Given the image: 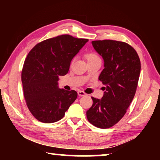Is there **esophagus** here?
<instances>
[{"mask_svg": "<svg viewBox=\"0 0 160 160\" xmlns=\"http://www.w3.org/2000/svg\"><path fill=\"white\" fill-rule=\"evenodd\" d=\"M78 94L79 96H80V97H82V96H85L86 95V93H85L83 91H80V90H79L78 92Z\"/></svg>", "mask_w": 160, "mask_h": 160, "instance_id": "34e87169", "label": "esophagus"}]
</instances>
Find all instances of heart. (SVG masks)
Instances as JSON below:
<instances>
[{"instance_id": "heart-1", "label": "heart", "mask_w": 160, "mask_h": 160, "mask_svg": "<svg viewBox=\"0 0 160 160\" xmlns=\"http://www.w3.org/2000/svg\"><path fill=\"white\" fill-rule=\"evenodd\" d=\"M85 57H86L87 59H88V60H90V59H92V58H96V57H98V56H97V55L96 53H94L93 52H90V53H88L86 54Z\"/></svg>"}]
</instances>
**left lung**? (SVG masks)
<instances>
[{"instance_id":"obj_1","label":"left lung","mask_w":160,"mask_h":160,"mask_svg":"<svg viewBox=\"0 0 160 160\" xmlns=\"http://www.w3.org/2000/svg\"><path fill=\"white\" fill-rule=\"evenodd\" d=\"M92 44L104 59V68L99 80L106 87L101 99L92 97L93 104L87 111V118L97 128H109L123 117L133 99L140 61L136 51L127 43L106 39Z\"/></svg>"}]
</instances>
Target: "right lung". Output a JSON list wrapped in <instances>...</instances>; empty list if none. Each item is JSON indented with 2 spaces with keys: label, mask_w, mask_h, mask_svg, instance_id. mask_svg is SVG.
Here are the masks:
<instances>
[{
  "label": "right lung",
  "mask_w": 160,
  "mask_h": 160,
  "mask_svg": "<svg viewBox=\"0 0 160 160\" xmlns=\"http://www.w3.org/2000/svg\"><path fill=\"white\" fill-rule=\"evenodd\" d=\"M88 42L63 34L39 43L29 52L22 82L27 106L38 121L50 123L61 120L76 99V91L58 88V76L68 73L72 59Z\"/></svg>",
  "instance_id": "obj_1"
}]
</instances>
